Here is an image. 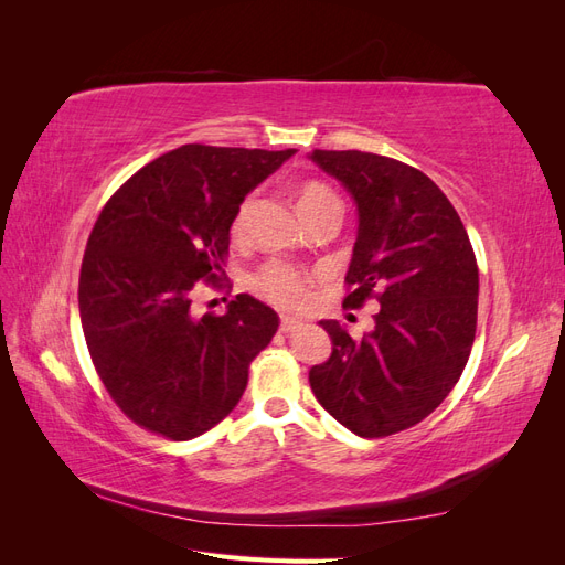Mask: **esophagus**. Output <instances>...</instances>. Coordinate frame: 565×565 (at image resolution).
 I'll list each match as a JSON object with an SVG mask.
<instances>
[{"instance_id":"1","label":"esophagus","mask_w":565,"mask_h":565,"mask_svg":"<svg viewBox=\"0 0 565 565\" xmlns=\"http://www.w3.org/2000/svg\"><path fill=\"white\" fill-rule=\"evenodd\" d=\"M297 328H301V320H297V318H292V316H282L280 318V332H295Z\"/></svg>"}]
</instances>
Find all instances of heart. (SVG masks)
Returning a JSON list of instances; mask_svg holds the SVG:
<instances>
[{"instance_id": "1", "label": "heart", "mask_w": 565, "mask_h": 565, "mask_svg": "<svg viewBox=\"0 0 565 565\" xmlns=\"http://www.w3.org/2000/svg\"><path fill=\"white\" fill-rule=\"evenodd\" d=\"M339 204L337 195L332 193V188H328L320 181H306L299 185L297 191V207L299 212L309 218L324 207H334ZM254 207V195H247L233 214L231 221V235L233 237H243L247 226H249V216ZM249 285L254 287V292H259L268 301L276 306H282V309H303L311 299V276L306 270L285 264V262H266L264 266L256 268L249 278Z\"/></svg>"}]
</instances>
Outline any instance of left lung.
I'll return each mask as SVG.
<instances>
[{"label": "left lung", "instance_id": "1", "mask_svg": "<svg viewBox=\"0 0 565 565\" xmlns=\"http://www.w3.org/2000/svg\"><path fill=\"white\" fill-rule=\"evenodd\" d=\"M309 158L341 181L358 210L344 306L382 303L361 339L320 320L332 355L311 367L309 382L349 431L384 438L429 417L465 370L478 313L476 256L450 200L419 169L361 150Z\"/></svg>", "mask_w": 565, "mask_h": 565}]
</instances>
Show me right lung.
<instances>
[{
    "label": "right lung",
    "mask_w": 565,
    "mask_h": 565,
    "mask_svg": "<svg viewBox=\"0 0 565 565\" xmlns=\"http://www.w3.org/2000/svg\"><path fill=\"white\" fill-rule=\"evenodd\" d=\"M295 148L188 143L136 172L98 214L79 270V318L110 398L172 440L210 431L241 401L278 313L237 295L195 318L200 280L224 276L237 204Z\"/></svg>",
    "instance_id": "1"
}]
</instances>
